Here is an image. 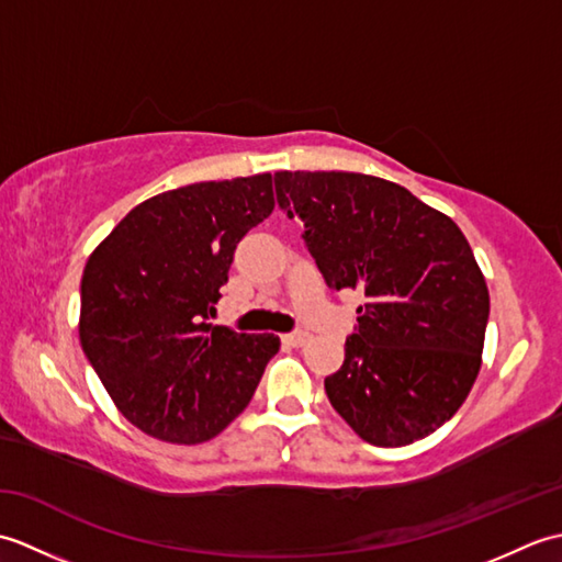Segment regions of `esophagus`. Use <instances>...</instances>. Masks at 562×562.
Returning <instances> with one entry per match:
<instances>
[{"mask_svg":"<svg viewBox=\"0 0 562 562\" xmlns=\"http://www.w3.org/2000/svg\"><path fill=\"white\" fill-rule=\"evenodd\" d=\"M308 338H312V336H308L306 330H292V333H284V336H282V340L292 345V348H302V345L308 342Z\"/></svg>","mask_w":562,"mask_h":562,"instance_id":"obj_1","label":"esophagus"}]
</instances>
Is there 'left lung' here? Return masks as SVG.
I'll use <instances>...</instances> for the list:
<instances>
[{"label":"left lung","mask_w":562,"mask_h":562,"mask_svg":"<svg viewBox=\"0 0 562 562\" xmlns=\"http://www.w3.org/2000/svg\"><path fill=\"white\" fill-rule=\"evenodd\" d=\"M278 205L304 222V244L330 290L364 306L326 376L333 408L374 447L432 435L461 408L481 369L491 296L473 250L447 214L384 178L278 171Z\"/></svg>","instance_id":"8db88e82"}]
</instances>
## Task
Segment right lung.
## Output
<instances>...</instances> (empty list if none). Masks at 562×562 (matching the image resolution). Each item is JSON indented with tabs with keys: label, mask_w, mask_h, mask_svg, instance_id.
Instances as JSON below:
<instances>
[{
	"label": "right lung",
	"mask_w": 562,
	"mask_h": 562,
	"mask_svg": "<svg viewBox=\"0 0 562 562\" xmlns=\"http://www.w3.org/2000/svg\"><path fill=\"white\" fill-rule=\"evenodd\" d=\"M272 207L270 173L183 186L142 202L89 256L81 350L142 432L200 445L254 398L280 338L207 321L236 244Z\"/></svg>",
	"instance_id": "1"
}]
</instances>
